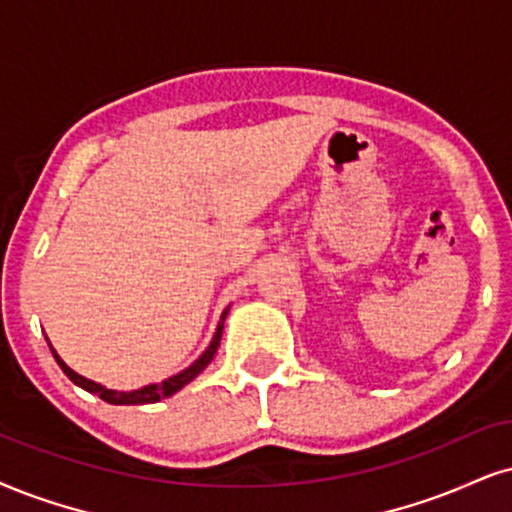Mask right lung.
<instances>
[{
  "label": "right lung",
  "instance_id": "right-lung-1",
  "mask_svg": "<svg viewBox=\"0 0 512 512\" xmlns=\"http://www.w3.org/2000/svg\"><path fill=\"white\" fill-rule=\"evenodd\" d=\"M225 315H227V308L223 311V315H220V323H218V327H216V334H213L211 344H208V349H206L204 353H201V356H199L197 361H194L192 365H189V368L178 372V375L168 377V380H163V382H159V384H147V387L135 389V391L106 389V387H102V384L87 380V377H82V375H78V372H75V370L68 368V365L61 361V356L52 349V346H49V349H52L56 363H59V368H61L63 372H66L68 380H71L73 384H78L80 389L90 391V394H97L99 399L106 401V403H113V406H142V403H156V401H161V399H168V396H173L175 391H180L182 387H185V384L192 382L194 377H197L199 372L204 370L206 365L213 361V356H216V351H218V346H220V337H223Z\"/></svg>",
  "mask_w": 512,
  "mask_h": 512
}]
</instances>
